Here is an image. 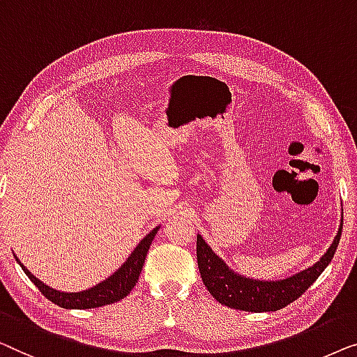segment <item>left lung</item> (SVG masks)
I'll return each instance as SVG.
<instances>
[{
    "label": "left lung",
    "mask_w": 357,
    "mask_h": 357,
    "mask_svg": "<svg viewBox=\"0 0 357 357\" xmlns=\"http://www.w3.org/2000/svg\"><path fill=\"white\" fill-rule=\"evenodd\" d=\"M341 229H343V223L340 225L336 238L328 250L317 264H314V267L280 281H259L236 275L210 249L202 236L197 234V264L200 277H202L208 293L220 304L228 305L231 309L245 310V312H272V310L283 309L299 296H303L305 289H309V286L327 268L340 244Z\"/></svg>",
    "instance_id": "8db88e82"
}]
</instances>
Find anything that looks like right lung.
<instances>
[{
    "label": "right lung",
    "mask_w": 357,
    "mask_h": 357,
    "mask_svg": "<svg viewBox=\"0 0 357 357\" xmlns=\"http://www.w3.org/2000/svg\"><path fill=\"white\" fill-rule=\"evenodd\" d=\"M158 227L153 228L150 233L145 236V238L140 241L137 248L132 250V254L129 255V259L121 265V268H118L112 277L107 278L102 283H98L93 288L80 291V293H61V291H56L50 288L45 283H42L37 277H33L29 270L24 267V265L16 260L21 265L24 272L29 277V280L37 286L45 298L52 301L59 307L64 309H93V307H102V305L118 303L119 299H124L130 293V289L134 288L135 283H137L139 275L142 272L145 255L149 252L150 244L157 234Z\"/></svg>",
    "instance_id": "add662e5"
}]
</instances>
